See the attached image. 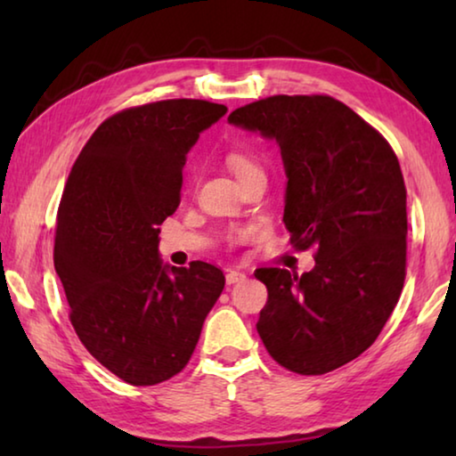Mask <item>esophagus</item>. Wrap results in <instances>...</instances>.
<instances>
[{"label": "esophagus", "mask_w": 456, "mask_h": 456, "mask_svg": "<svg viewBox=\"0 0 456 456\" xmlns=\"http://www.w3.org/2000/svg\"><path fill=\"white\" fill-rule=\"evenodd\" d=\"M225 280H227L229 285H233V283L243 281V280H245V273H243V272H237V269H231V272H227Z\"/></svg>", "instance_id": "1"}]
</instances>
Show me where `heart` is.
Segmentation results:
<instances>
[{
  "label": "heart",
  "instance_id": "heart-1",
  "mask_svg": "<svg viewBox=\"0 0 456 456\" xmlns=\"http://www.w3.org/2000/svg\"><path fill=\"white\" fill-rule=\"evenodd\" d=\"M227 165H229L231 171L235 173L237 179H241L245 173H249V171H253V168H257L256 160H253L251 157H247V154H243V152H229L227 154Z\"/></svg>",
  "mask_w": 456,
  "mask_h": 456
}]
</instances>
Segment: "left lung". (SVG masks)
I'll list each match as a JSON object with an SVG mask.
<instances>
[{"label":"left lung","mask_w":456,"mask_h":456,"mask_svg":"<svg viewBox=\"0 0 456 456\" xmlns=\"http://www.w3.org/2000/svg\"><path fill=\"white\" fill-rule=\"evenodd\" d=\"M227 120L280 144L283 223L296 249H315L312 272H256L267 285L259 338L291 372H331L374 344L403 291L408 223L396 154L330 96H269Z\"/></svg>","instance_id":"8db88e82"}]
</instances>
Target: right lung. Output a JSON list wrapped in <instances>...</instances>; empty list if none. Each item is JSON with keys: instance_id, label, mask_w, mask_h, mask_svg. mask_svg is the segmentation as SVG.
<instances>
[{"instance_id": "1", "label": "right lung", "mask_w": 456, "mask_h": 456, "mask_svg": "<svg viewBox=\"0 0 456 456\" xmlns=\"http://www.w3.org/2000/svg\"><path fill=\"white\" fill-rule=\"evenodd\" d=\"M227 106L163 100L114 114L76 159L60 200L53 267L80 342L133 386L187 366L225 275L163 264L159 225L181 203L183 167Z\"/></svg>"}]
</instances>
